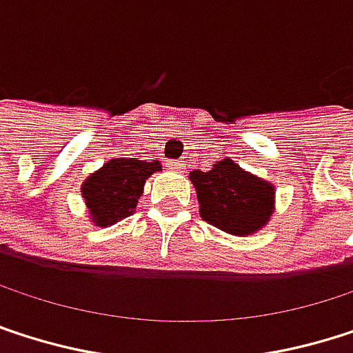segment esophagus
Wrapping results in <instances>:
<instances>
[{
	"instance_id": "1",
	"label": "esophagus",
	"mask_w": 353,
	"mask_h": 353,
	"mask_svg": "<svg viewBox=\"0 0 353 353\" xmlns=\"http://www.w3.org/2000/svg\"><path fill=\"white\" fill-rule=\"evenodd\" d=\"M168 168H172V170H183V162H181V160H168Z\"/></svg>"
}]
</instances>
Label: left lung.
Wrapping results in <instances>:
<instances>
[{"instance_id": "left-lung-1", "label": "left lung", "mask_w": 353, "mask_h": 353, "mask_svg": "<svg viewBox=\"0 0 353 353\" xmlns=\"http://www.w3.org/2000/svg\"><path fill=\"white\" fill-rule=\"evenodd\" d=\"M199 212L212 226L245 236L257 232L271 216L273 187L224 158L212 170H193Z\"/></svg>"}]
</instances>
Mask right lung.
Wrapping results in <instances>:
<instances>
[{"label":"right lung","instance_id":"1","mask_svg":"<svg viewBox=\"0 0 353 353\" xmlns=\"http://www.w3.org/2000/svg\"><path fill=\"white\" fill-rule=\"evenodd\" d=\"M160 170V162L114 158L90 174L82 187L90 216L96 226H110L127 218L141 197L145 179Z\"/></svg>","mask_w":353,"mask_h":353}]
</instances>
